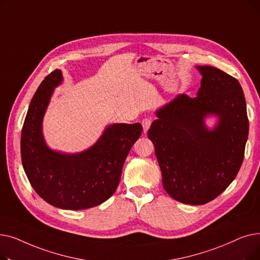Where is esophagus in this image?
Here are the masks:
<instances>
[{
    "label": "esophagus",
    "instance_id": "1",
    "mask_svg": "<svg viewBox=\"0 0 260 260\" xmlns=\"http://www.w3.org/2000/svg\"><path fill=\"white\" fill-rule=\"evenodd\" d=\"M152 122H153V120L151 119V118H144L143 120H142V126H143V132H144V134L145 133H147V131L149 129V127H151V124H152Z\"/></svg>",
    "mask_w": 260,
    "mask_h": 260
}]
</instances>
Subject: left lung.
I'll list each match as a JSON object with an SVG mask.
<instances>
[{
	"mask_svg": "<svg viewBox=\"0 0 260 260\" xmlns=\"http://www.w3.org/2000/svg\"><path fill=\"white\" fill-rule=\"evenodd\" d=\"M202 75L197 97L182 93L156 112L148 129L162 174L175 200L204 204L219 196L237 176L244 157L249 119L237 79L213 66H196ZM213 114L216 126L204 119Z\"/></svg>",
	"mask_w": 260,
	"mask_h": 260,
	"instance_id": "1",
	"label": "left lung"
}]
</instances>
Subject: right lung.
Listing matches in <instances>:
<instances>
[{"label":"right lung","instance_id":"1","mask_svg":"<svg viewBox=\"0 0 260 260\" xmlns=\"http://www.w3.org/2000/svg\"><path fill=\"white\" fill-rule=\"evenodd\" d=\"M63 81L60 70L50 73L29 104L21 135L23 168L37 194L63 210L89 209L106 201L117 189L122 168L142 133L140 123L108 125L86 151L63 154L45 143L42 122L53 89Z\"/></svg>","mask_w":260,"mask_h":260}]
</instances>
